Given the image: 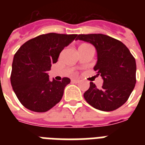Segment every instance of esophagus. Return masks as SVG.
I'll return each mask as SVG.
<instances>
[{"label": "esophagus", "instance_id": "1", "mask_svg": "<svg viewBox=\"0 0 145 145\" xmlns=\"http://www.w3.org/2000/svg\"><path fill=\"white\" fill-rule=\"evenodd\" d=\"M71 82H72V83H74V84H77V83H79V82H80V80L72 79V80H71Z\"/></svg>", "mask_w": 145, "mask_h": 145}]
</instances>
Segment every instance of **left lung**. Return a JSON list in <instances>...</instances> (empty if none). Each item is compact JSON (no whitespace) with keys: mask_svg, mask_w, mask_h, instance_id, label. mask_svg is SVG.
<instances>
[{"mask_svg":"<svg viewBox=\"0 0 145 145\" xmlns=\"http://www.w3.org/2000/svg\"><path fill=\"white\" fill-rule=\"evenodd\" d=\"M77 40L90 43L97 50L98 61L94 70L104 83L90 86L84 94L87 103L98 110L112 111L121 107L133 92L136 83V63L129 50L121 41L102 34L79 35Z\"/></svg>","mask_w":145,"mask_h":145,"instance_id":"1","label":"left lung"}]
</instances>
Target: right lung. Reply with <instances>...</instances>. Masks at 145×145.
Here are the masks:
<instances>
[{
  "instance_id": "add662e5",
  "label": "right lung",
  "mask_w": 145,
  "mask_h": 145,
  "mask_svg": "<svg viewBox=\"0 0 145 145\" xmlns=\"http://www.w3.org/2000/svg\"><path fill=\"white\" fill-rule=\"evenodd\" d=\"M77 35L48 33L29 40L14 55L10 75L12 89L27 109L46 112L61 101L71 80L50 81L47 71L58 61L60 52Z\"/></svg>"
}]
</instances>
